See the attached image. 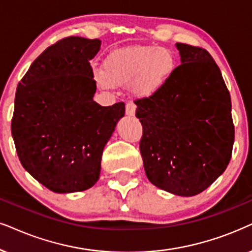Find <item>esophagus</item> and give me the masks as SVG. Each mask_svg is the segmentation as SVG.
Instances as JSON below:
<instances>
[{"label": "esophagus", "instance_id": "esophagus-1", "mask_svg": "<svg viewBox=\"0 0 252 252\" xmlns=\"http://www.w3.org/2000/svg\"><path fill=\"white\" fill-rule=\"evenodd\" d=\"M135 110H136L135 104H133V103H127L126 104V114H127V116H129V117L134 116V114H135Z\"/></svg>", "mask_w": 252, "mask_h": 252}]
</instances>
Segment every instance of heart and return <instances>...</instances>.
<instances>
[{
  "mask_svg": "<svg viewBox=\"0 0 252 252\" xmlns=\"http://www.w3.org/2000/svg\"><path fill=\"white\" fill-rule=\"evenodd\" d=\"M177 67V57L169 48L130 46L112 52L94 77L104 89L128 86L133 96L147 98L166 86Z\"/></svg>",
  "mask_w": 252,
  "mask_h": 252,
  "instance_id": "obj_1",
  "label": "heart"
}]
</instances>
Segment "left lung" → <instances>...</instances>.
Segmentation results:
<instances>
[{
  "label": "left lung",
  "instance_id": "8db88e82",
  "mask_svg": "<svg viewBox=\"0 0 252 252\" xmlns=\"http://www.w3.org/2000/svg\"><path fill=\"white\" fill-rule=\"evenodd\" d=\"M176 47L182 64L171 80L134 103L147 178L161 190L192 197L223 174L235 129L229 91L211 54L181 42Z\"/></svg>",
  "mask_w": 252,
  "mask_h": 252
}]
</instances>
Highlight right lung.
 Wrapping results in <instances>:
<instances>
[{
	"instance_id": "add662e5",
	"label": "right lung",
	"mask_w": 252,
	"mask_h": 252,
	"mask_svg": "<svg viewBox=\"0 0 252 252\" xmlns=\"http://www.w3.org/2000/svg\"><path fill=\"white\" fill-rule=\"evenodd\" d=\"M99 39L68 37L46 48L18 83L11 134L23 168L57 193L96 184L104 147L125 116L100 106L90 60Z\"/></svg>"
}]
</instances>
